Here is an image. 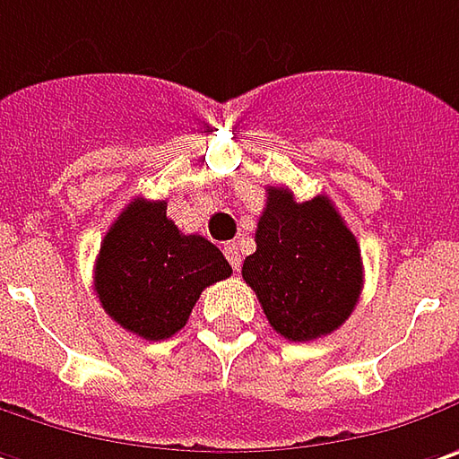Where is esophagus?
<instances>
[{
  "instance_id": "esophagus-1",
  "label": "esophagus",
  "mask_w": 459,
  "mask_h": 459,
  "mask_svg": "<svg viewBox=\"0 0 459 459\" xmlns=\"http://www.w3.org/2000/svg\"><path fill=\"white\" fill-rule=\"evenodd\" d=\"M223 254H226V259H229V264L233 269L241 267V249H238V244H226L223 247Z\"/></svg>"
}]
</instances>
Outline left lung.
<instances>
[{
  "instance_id": "1",
  "label": "left lung",
  "mask_w": 459,
  "mask_h": 459,
  "mask_svg": "<svg viewBox=\"0 0 459 459\" xmlns=\"http://www.w3.org/2000/svg\"><path fill=\"white\" fill-rule=\"evenodd\" d=\"M254 241L256 251L244 259L241 274L280 336L313 342L351 316L362 256L329 197L298 203L285 187H269Z\"/></svg>"
}]
</instances>
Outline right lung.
I'll use <instances>...</instances> for the list:
<instances>
[{
    "label": "right lung",
    "instance_id": "right-lung-1",
    "mask_svg": "<svg viewBox=\"0 0 459 459\" xmlns=\"http://www.w3.org/2000/svg\"><path fill=\"white\" fill-rule=\"evenodd\" d=\"M230 272L215 244L171 223L164 200L135 197L102 238L94 290L115 324L161 342L187 324L200 292Z\"/></svg>",
    "mask_w": 459,
    "mask_h": 459
}]
</instances>
